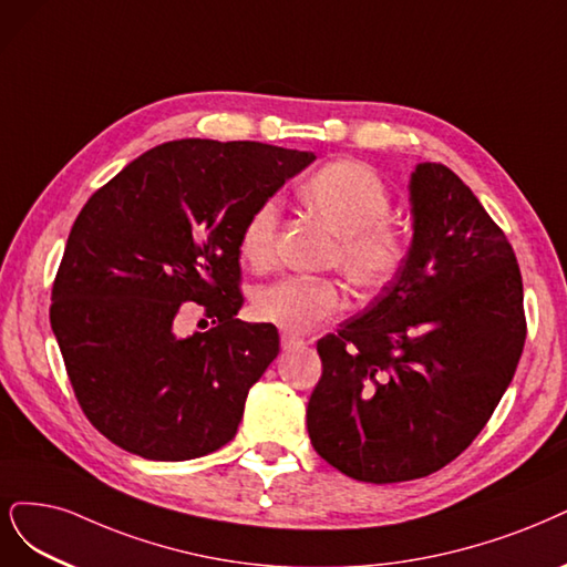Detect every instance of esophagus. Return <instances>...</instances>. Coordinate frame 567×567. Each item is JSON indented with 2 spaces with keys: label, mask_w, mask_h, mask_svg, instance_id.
<instances>
[{
  "label": "esophagus",
  "mask_w": 567,
  "mask_h": 567,
  "mask_svg": "<svg viewBox=\"0 0 567 567\" xmlns=\"http://www.w3.org/2000/svg\"><path fill=\"white\" fill-rule=\"evenodd\" d=\"M305 340L302 338H296L290 333H281V349H296V347H302Z\"/></svg>",
  "instance_id": "34e87169"
}]
</instances>
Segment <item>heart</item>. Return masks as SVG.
Returning <instances> with one entry per match:
<instances>
[{
  "mask_svg": "<svg viewBox=\"0 0 567 567\" xmlns=\"http://www.w3.org/2000/svg\"><path fill=\"white\" fill-rule=\"evenodd\" d=\"M307 206L338 234L333 260L357 288L375 290L392 279L405 258V237L386 220L392 197L380 175L361 162H336L317 171L302 187ZM279 206L265 202L241 229V256L252 267L275 258ZM344 298L338 281L284 277L258 290L252 315L288 333H305L333 319Z\"/></svg>",
  "mask_w": 567,
  "mask_h": 567,
  "instance_id": "b5f03b06",
  "label": "heart"
}]
</instances>
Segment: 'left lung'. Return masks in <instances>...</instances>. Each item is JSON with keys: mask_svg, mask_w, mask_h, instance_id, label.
Segmentation results:
<instances>
[{"mask_svg": "<svg viewBox=\"0 0 567 567\" xmlns=\"http://www.w3.org/2000/svg\"><path fill=\"white\" fill-rule=\"evenodd\" d=\"M413 241L359 317L317 342L307 403L315 451L349 478L399 483L470 445L509 386L525 342L512 244L476 194L434 162L408 183Z\"/></svg>", "mask_w": 567, "mask_h": 567, "instance_id": "left-lung-1", "label": "left lung"}]
</instances>
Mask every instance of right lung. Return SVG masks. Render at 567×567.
<instances>
[{"label":"right lung","instance_id":"obj_1","mask_svg":"<svg viewBox=\"0 0 567 567\" xmlns=\"http://www.w3.org/2000/svg\"><path fill=\"white\" fill-rule=\"evenodd\" d=\"M315 159L248 141H171L86 202L53 281L51 328L76 401L114 445L183 462L237 434L248 389L279 354L277 326L237 319L241 229ZM183 301L217 328L175 334Z\"/></svg>","mask_w":567,"mask_h":567}]
</instances>
